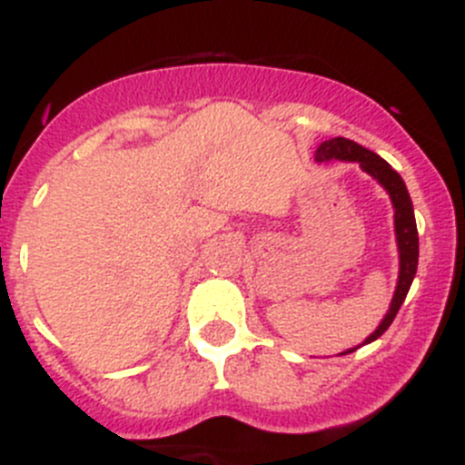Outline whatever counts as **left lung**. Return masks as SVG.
<instances>
[{
	"label": "left lung",
	"instance_id": "obj_1",
	"mask_svg": "<svg viewBox=\"0 0 465 465\" xmlns=\"http://www.w3.org/2000/svg\"><path fill=\"white\" fill-rule=\"evenodd\" d=\"M314 160L316 163H330V160L360 163V167L364 169L369 176H373L375 181L389 192L391 203H393L395 242H398V252H400V273H398V284H395L393 301H391L387 316H384L382 323L378 325V330H375V332L364 341V343H371L378 337H382V334L389 330V325L393 323L395 314H398L400 305H402L404 298H407V292L409 287H411L413 275H416V269H418V231H416V217H413L411 199H409L407 185H404V181L400 178V173L391 167L387 160H382L378 153H373V151L364 149V146L357 144V142L346 140V137H332V140H325L323 144L316 149ZM364 343H361V346H364ZM357 348H351V351L341 352V355H348V352L357 351Z\"/></svg>",
	"mask_w": 465,
	"mask_h": 465
}]
</instances>
